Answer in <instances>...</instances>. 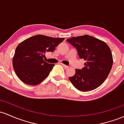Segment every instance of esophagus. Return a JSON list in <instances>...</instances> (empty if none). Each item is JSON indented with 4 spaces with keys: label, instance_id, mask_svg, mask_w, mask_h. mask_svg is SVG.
Masks as SVG:
<instances>
[{
    "label": "esophagus",
    "instance_id": "obj_1",
    "mask_svg": "<svg viewBox=\"0 0 124 124\" xmlns=\"http://www.w3.org/2000/svg\"><path fill=\"white\" fill-rule=\"evenodd\" d=\"M61 65H62V66H63V67H64L65 69H68V68H69L68 66H66V65H64V64H62H62H61Z\"/></svg>",
    "mask_w": 124,
    "mask_h": 124
}]
</instances>
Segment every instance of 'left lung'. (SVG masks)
Here are the masks:
<instances>
[{
    "instance_id": "1",
    "label": "left lung",
    "mask_w": 124,
    "mask_h": 124,
    "mask_svg": "<svg viewBox=\"0 0 124 124\" xmlns=\"http://www.w3.org/2000/svg\"><path fill=\"white\" fill-rule=\"evenodd\" d=\"M66 41L77 49L79 56L86 61L81 69H75V74L69 77L72 85L82 92L93 90L101 85L112 69V52L108 45L93 36L72 37Z\"/></svg>"
}]
</instances>
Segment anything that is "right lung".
Instances as JSON below:
<instances>
[{
    "mask_svg": "<svg viewBox=\"0 0 124 124\" xmlns=\"http://www.w3.org/2000/svg\"><path fill=\"white\" fill-rule=\"evenodd\" d=\"M64 39L38 35L20 43L16 47L12 62L17 77L29 85L41 83L55 66L43 60L45 54L54 52Z\"/></svg>",
    "mask_w": 124,
    "mask_h": 124,
    "instance_id": "right-lung-1",
    "label": "right lung"
}]
</instances>
